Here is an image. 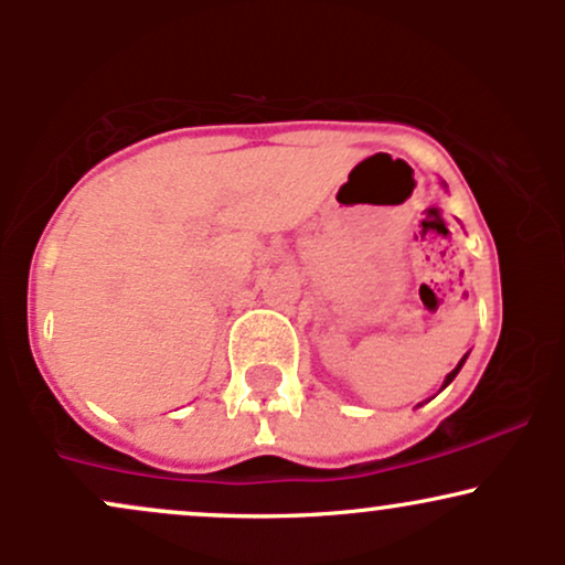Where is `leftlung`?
<instances>
[{"label": "left lung", "mask_w": 565, "mask_h": 565, "mask_svg": "<svg viewBox=\"0 0 565 565\" xmlns=\"http://www.w3.org/2000/svg\"><path fill=\"white\" fill-rule=\"evenodd\" d=\"M465 361H468V353H465V359H462V361H459V364H457V366H454L449 374H446V380H444V387H446V385H449V382H451L454 377H457V374H459V369H462V364H465Z\"/></svg>", "instance_id": "8db88e82"}]
</instances>
